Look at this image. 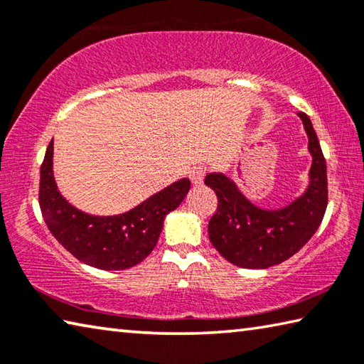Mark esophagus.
<instances>
[{
	"label": "esophagus",
	"mask_w": 364,
	"mask_h": 364,
	"mask_svg": "<svg viewBox=\"0 0 364 364\" xmlns=\"http://www.w3.org/2000/svg\"><path fill=\"white\" fill-rule=\"evenodd\" d=\"M204 176H205V167H202V165H197L193 170L189 171V180L196 186H199L204 181Z\"/></svg>",
	"instance_id": "1"
}]
</instances>
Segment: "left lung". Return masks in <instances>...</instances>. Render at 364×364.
<instances>
[{
  "instance_id": "left-lung-1",
  "label": "left lung",
  "mask_w": 364,
  "mask_h": 364,
  "mask_svg": "<svg viewBox=\"0 0 364 364\" xmlns=\"http://www.w3.org/2000/svg\"><path fill=\"white\" fill-rule=\"evenodd\" d=\"M308 134L313 162L310 184L292 204L264 210L245 197L225 173H208L204 183L218 197V208L208 221V237L228 262L241 268H269L304 247L321 225L328 207L326 160L311 120L299 112Z\"/></svg>"
}]
</instances>
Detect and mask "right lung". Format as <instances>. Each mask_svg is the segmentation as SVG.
Masks as SVG:
<instances>
[{
  "mask_svg": "<svg viewBox=\"0 0 364 364\" xmlns=\"http://www.w3.org/2000/svg\"><path fill=\"white\" fill-rule=\"evenodd\" d=\"M188 178L170 184L132 210L96 217L78 210L58 191L53 173V141L40 168V208L48 230L65 250L100 269L132 268L151 254L164 228V218L181 204Z\"/></svg>",
  "mask_w": 364,
  "mask_h": 364,
  "instance_id": "obj_1",
  "label": "right lung"
}]
</instances>
